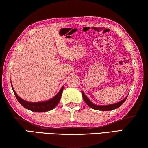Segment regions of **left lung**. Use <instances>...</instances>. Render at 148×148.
I'll list each match as a JSON object with an SVG mask.
<instances>
[{
	"label": "left lung",
	"mask_w": 148,
	"mask_h": 148,
	"mask_svg": "<svg viewBox=\"0 0 148 148\" xmlns=\"http://www.w3.org/2000/svg\"><path fill=\"white\" fill-rule=\"evenodd\" d=\"M82 95H83V100L89 107H90L92 109H94V110H100V111H110V110H115V109L118 108L125 102V100H127V96H127L124 100H123L122 101H121L118 103H116L114 104H111V105H108V106H98V105H96V104H94L93 103H92L90 101V100H89V99L86 96L85 94H84L83 92H82Z\"/></svg>",
	"instance_id": "1"
}]
</instances>
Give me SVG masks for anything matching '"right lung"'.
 Here are the masks:
<instances>
[{"mask_svg":"<svg viewBox=\"0 0 148 148\" xmlns=\"http://www.w3.org/2000/svg\"><path fill=\"white\" fill-rule=\"evenodd\" d=\"M12 89L16 99L23 107L27 109V110L34 111V112H44V111L52 110V109H54L58 105L60 100V98H61L62 92L63 90H64V86L61 88L59 92L54 98H52L51 100L40 101V102H29L27 101L24 100L18 96V94L14 91L13 87Z\"/></svg>","mask_w":148,"mask_h":148,"instance_id":"add662e5","label":"right lung"}]
</instances>
